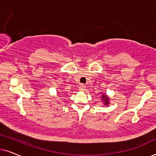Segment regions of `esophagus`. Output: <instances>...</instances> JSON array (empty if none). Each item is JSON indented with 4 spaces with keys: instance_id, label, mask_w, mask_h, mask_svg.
Instances as JSON below:
<instances>
[{
    "instance_id": "34e87169",
    "label": "esophagus",
    "mask_w": 156,
    "mask_h": 156,
    "mask_svg": "<svg viewBox=\"0 0 156 156\" xmlns=\"http://www.w3.org/2000/svg\"><path fill=\"white\" fill-rule=\"evenodd\" d=\"M84 89H85L84 85H80V87H79V90L80 91H84Z\"/></svg>"
}]
</instances>
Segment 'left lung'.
Wrapping results in <instances>:
<instances>
[{
  "label": "left lung",
  "instance_id": "obj_1",
  "mask_svg": "<svg viewBox=\"0 0 156 156\" xmlns=\"http://www.w3.org/2000/svg\"><path fill=\"white\" fill-rule=\"evenodd\" d=\"M101 101L104 103V105L107 106L108 104H109V98H108V96H107L106 94L102 93V95L101 96Z\"/></svg>",
  "mask_w": 156,
  "mask_h": 156
}]
</instances>
